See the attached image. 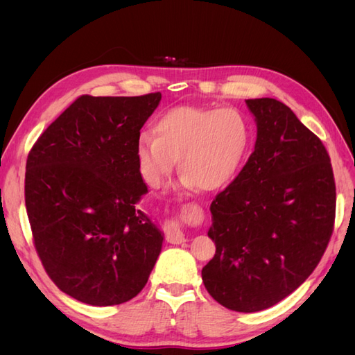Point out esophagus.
I'll list each match as a JSON object with an SVG mask.
<instances>
[{
    "label": "esophagus",
    "mask_w": 355,
    "mask_h": 355,
    "mask_svg": "<svg viewBox=\"0 0 355 355\" xmlns=\"http://www.w3.org/2000/svg\"><path fill=\"white\" fill-rule=\"evenodd\" d=\"M164 232H166V240L171 244H182L185 241V234L178 228V225L175 222L167 223Z\"/></svg>",
    "instance_id": "1"
}]
</instances>
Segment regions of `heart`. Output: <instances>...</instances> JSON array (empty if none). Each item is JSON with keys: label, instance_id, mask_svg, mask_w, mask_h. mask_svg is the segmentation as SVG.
I'll list each match as a JSON object with an SVG mask.
<instances>
[{"label": "heart", "instance_id": "obj_1", "mask_svg": "<svg viewBox=\"0 0 355 355\" xmlns=\"http://www.w3.org/2000/svg\"><path fill=\"white\" fill-rule=\"evenodd\" d=\"M249 139V124L239 111L184 105L161 114L153 135L137 137L135 155L151 188L166 184L178 159L182 187L211 192L237 175Z\"/></svg>", "mask_w": 355, "mask_h": 355}]
</instances>
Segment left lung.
<instances>
[{
	"mask_svg": "<svg viewBox=\"0 0 355 355\" xmlns=\"http://www.w3.org/2000/svg\"><path fill=\"white\" fill-rule=\"evenodd\" d=\"M254 151L213 200L216 244L201 277L225 308L256 313L280 302L315 270L333 232L336 187L323 142L271 98L247 99Z\"/></svg>",
	"mask_w": 355,
	"mask_h": 355,
	"instance_id": "left-lung-1",
	"label": "left lung"
}]
</instances>
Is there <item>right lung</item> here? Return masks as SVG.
<instances>
[{"label": "right lung", "instance_id": "obj_1", "mask_svg": "<svg viewBox=\"0 0 355 355\" xmlns=\"http://www.w3.org/2000/svg\"><path fill=\"white\" fill-rule=\"evenodd\" d=\"M161 93L84 94L26 159L25 202L35 250L63 293L120 305L145 287L164 235L136 204L148 192L135 148Z\"/></svg>", "mask_w": 355, "mask_h": 355}]
</instances>
